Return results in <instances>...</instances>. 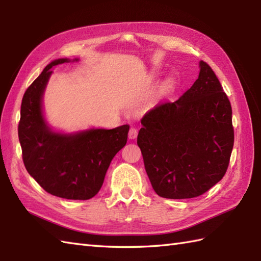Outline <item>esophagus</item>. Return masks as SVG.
<instances>
[{"mask_svg": "<svg viewBox=\"0 0 261 261\" xmlns=\"http://www.w3.org/2000/svg\"><path fill=\"white\" fill-rule=\"evenodd\" d=\"M137 136H138V130L136 129V127L131 126L130 130H129V138H130V139H136Z\"/></svg>", "mask_w": 261, "mask_h": 261, "instance_id": "obj_1", "label": "esophagus"}]
</instances>
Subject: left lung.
Masks as SVG:
<instances>
[{"instance_id": "left-lung-1", "label": "left lung", "mask_w": 261, "mask_h": 261, "mask_svg": "<svg viewBox=\"0 0 261 261\" xmlns=\"http://www.w3.org/2000/svg\"><path fill=\"white\" fill-rule=\"evenodd\" d=\"M199 75L175 102L143 115L138 135L153 191L165 198L202 195L223 178L234 131L232 109L213 69L201 60Z\"/></svg>"}]
</instances>
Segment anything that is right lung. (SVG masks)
Wrapping results in <instances>:
<instances>
[{
    "instance_id": "right-lung-1",
    "label": "right lung",
    "mask_w": 261,
    "mask_h": 261,
    "mask_svg": "<svg viewBox=\"0 0 261 261\" xmlns=\"http://www.w3.org/2000/svg\"><path fill=\"white\" fill-rule=\"evenodd\" d=\"M68 62L54 60L27 88L18 135L25 169L43 190L62 198L90 199L101 190L113 157L125 146L129 125L75 135L58 134L47 125L41 101L50 68Z\"/></svg>"
}]
</instances>
